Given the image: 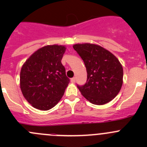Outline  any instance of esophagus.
Segmentation results:
<instances>
[{
  "instance_id": "esophagus-1",
  "label": "esophagus",
  "mask_w": 147,
  "mask_h": 147,
  "mask_svg": "<svg viewBox=\"0 0 147 147\" xmlns=\"http://www.w3.org/2000/svg\"><path fill=\"white\" fill-rule=\"evenodd\" d=\"M75 80H76V78H72V79H71V82H75Z\"/></svg>"
}]
</instances>
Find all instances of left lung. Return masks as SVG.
<instances>
[{"label":"left lung","instance_id":"obj_1","mask_svg":"<svg viewBox=\"0 0 147 147\" xmlns=\"http://www.w3.org/2000/svg\"><path fill=\"white\" fill-rule=\"evenodd\" d=\"M73 48L84 61L87 82L77 84L81 94L91 103L102 105L113 100L123 83V68L112 53L100 45L76 44Z\"/></svg>","mask_w":147,"mask_h":147}]
</instances>
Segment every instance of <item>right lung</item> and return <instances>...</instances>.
Listing matches in <instances>:
<instances>
[{
  "label": "right lung",
  "instance_id": "obj_1",
  "mask_svg": "<svg viewBox=\"0 0 147 147\" xmlns=\"http://www.w3.org/2000/svg\"><path fill=\"white\" fill-rule=\"evenodd\" d=\"M65 47L47 45L33 53L22 67V93L35 108L48 110L61 100L69 82L61 63Z\"/></svg>",
  "mask_w": 147,
  "mask_h": 147
}]
</instances>
